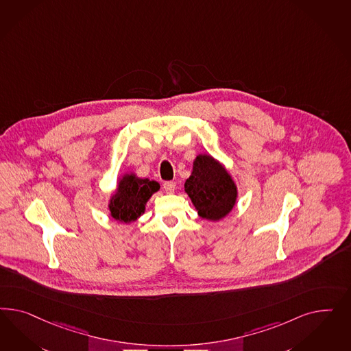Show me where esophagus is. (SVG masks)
I'll return each instance as SVG.
<instances>
[{
  "label": "esophagus",
  "mask_w": 351,
  "mask_h": 351,
  "mask_svg": "<svg viewBox=\"0 0 351 351\" xmlns=\"http://www.w3.org/2000/svg\"><path fill=\"white\" fill-rule=\"evenodd\" d=\"M176 188V184L173 181H165L163 182V189L166 191V193H173Z\"/></svg>",
  "instance_id": "esophagus-1"
}]
</instances>
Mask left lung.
<instances>
[{
	"instance_id": "8db88e82",
	"label": "left lung",
	"mask_w": 351,
	"mask_h": 351,
	"mask_svg": "<svg viewBox=\"0 0 351 351\" xmlns=\"http://www.w3.org/2000/svg\"><path fill=\"white\" fill-rule=\"evenodd\" d=\"M184 188L198 215L210 221L223 219L233 210L238 197L230 173L210 154L197 156Z\"/></svg>"
}]
</instances>
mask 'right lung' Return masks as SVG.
<instances>
[{
  "label": "right lung",
  "instance_id": "1",
  "mask_svg": "<svg viewBox=\"0 0 351 351\" xmlns=\"http://www.w3.org/2000/svg\"><path fill=\"white\" fill-rule=\"evenodd\" d=\"M160 191V184L149 179H140L135 173H125L118 181L117 191L109 201L110 216L121 223L136 221L145 213L150 197Z\"/></svg>",
  "mask_w": 351,
  "mask_h": 351
}]
</instances>
